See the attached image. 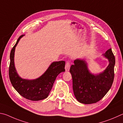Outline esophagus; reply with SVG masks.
<instances>
[{"instance_id":"obj_1","label":"esophagus","mask_w":123,"mask_h":123,"mask_svg":"<svg viewBox=\"0 0 123 123\" xmlns=\"http://www.w3.org/2000/svg\"><path fill=\"white\" fill-rule=\"evenodd\" d=\"M70 62H66V65H65V70L66 71H68L70 70Z\"/></svg>"}]
</instances>
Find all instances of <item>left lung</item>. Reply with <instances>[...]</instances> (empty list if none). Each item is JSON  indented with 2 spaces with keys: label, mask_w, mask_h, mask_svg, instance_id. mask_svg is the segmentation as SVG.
Wrapping results in <instances>:
<instances>
[{
  "label": "left lung",
  "mask_w": 123,
  "mask_h": 123,
  "mask_svg": "<svg viewBox=\"0 0 123 123\" xmlns=\"http://www.w3.org/2000/svg\"><path fill=\"white\" fill-rule=\"evenodd\" d=\"M109 64L104 71L98 74L90 73L85 60L77 59L71 66L73 90L77 100L85 104L96 103L102 99L109 91L115 77V57L110 49L103 54Z\"/></svg>",
  "instance_id": "obj_1"
}]
</instances>
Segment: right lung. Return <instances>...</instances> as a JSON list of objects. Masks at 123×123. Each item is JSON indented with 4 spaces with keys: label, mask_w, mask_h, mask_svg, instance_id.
Returning <instances> with one entry per match:
<instances>
[{
    "label": "right lung",
    "mask_w": 123,
    "mask_h": 123,
    "mask_svg": "<svg viewBox=\"0 0 123 123\" xmlns=\"http://www.w3.org/2000/svg\"><path fill=\"white\" fill-rule=\"evenodd\" d=\"M23 36L19 37L10 53L8 72L11 83L14 89L24 98L32 101L44 99L48 97L56 77L60 73L65 72V62H53L44 74L37 79L28 80L21 78L15 68L14 55L16 47Z\"/></svg>",
    "instance_id": "right-lung-1"
}]
</instances>
